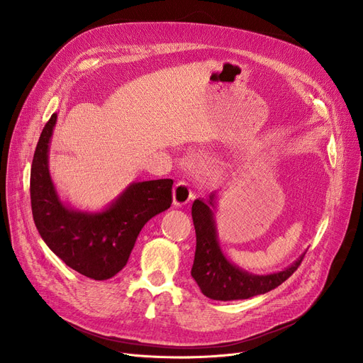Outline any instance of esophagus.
I'll use <instances>...</instances> for the list:
<instances>
[{
  "label": "esophagus",
  "instance_id": "1",
  "mask_svg": "<svg viewBox=\"0 0 363 363\" xmlns=\"http://www.w3.org/2000/svg\"><path fill=\"white\" fill-rule=\"evenodd\" d=\"M193 197H194V194L186 182H178L175 185V188H174V204L175 206H178V207L185 206Z\"/></svg>",
  "mask_w": 363,
  "mask_h": 363
}]
</instances>
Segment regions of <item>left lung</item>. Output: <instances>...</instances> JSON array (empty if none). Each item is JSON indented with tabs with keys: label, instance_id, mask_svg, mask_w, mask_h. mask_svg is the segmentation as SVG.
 Segmentation results:
<instances>
[{
	"label": "left lung",
	"instance_id": "8db88e82",
	"mask_svg": "<svg viewBox=\"0 0 363 363\" xmlns=\"http://www.w3.org/2000/svg\"><path fill=\"white\" fill-rule=\"evenodd\" d=\"M218 199V193L213 191L207 199L194 200L191 208L197 240L191 277L201 293L212 300L231 301L250 298L277 289L294 274L306 253L279 272L257 275L241 269L220 249L215 222Z\"/></svg>",
	"mask_w": 363,
	"mask_h": 363
}]
</instances>
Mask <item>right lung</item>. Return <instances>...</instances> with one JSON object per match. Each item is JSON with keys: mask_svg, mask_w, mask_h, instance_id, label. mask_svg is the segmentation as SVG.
<instances>
[{"mask_svg": "<svg viewBox=\"0 0 363 363\" xmlns=\"http://www.w3.org/2000/svg\"><path fill=\"white\" fill-rule=\"evenodd\" d=\"M57 113L43 129L30 169L32 215L44 242L69 268L91 279L121 272L144 225L172 204V179L132 182L101 211L66 204L50 174V144Z\"/></svg>", "mask_w": 363, "mask_h": 363, "instance_id": "right-lung-1", "label": "right lung"}]
</instances>
